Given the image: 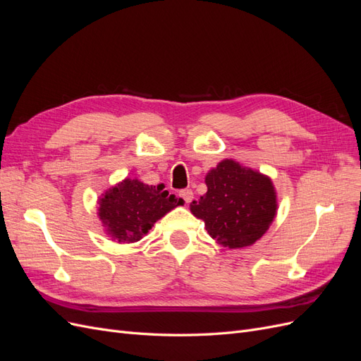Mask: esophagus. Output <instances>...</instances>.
Here are the masks:
<instances>
[{"instance_id":"1","label":"esophagus","mask_w":361,"mask_h":361,"mask_svg":"<svg viewBox=\"0 0 361 361\" xmlns=\"http://www.w3.org/2000/svg\"><path fill=\"white\" fill-rule=\"evenodd\" d=\"M179 197H180L185 203L188 204V203L192 200V197H194V192H192V190H190V188L182 190V191L179 192Z\"/></svg>"}]
</instances>
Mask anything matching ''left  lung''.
I'll return each mask as SVG.
<instances>
[{
  "instance_id": "8db88e82",
  "label": "left lung",
  "mask_w": 361,
  "mask_h": 361,
  "mask_svg": "<svg viewBox=\"0 0 361 361\" xmlns=\"http://www.w3.org/2000/svg\"><path fill=\"white\" fill-rule=\"evenodd\" d=\"M206 194L190 204L212 239L228 248L253 245L277 215V192L267 174L223 159L207 171Z\"/></svg>"
}]
</instances>
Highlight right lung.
<instances>
[{
  "instance_id": "1",
  "label": "right lung",
  "mask_w": 361,
  "mask_h": 361,
  "mask_svg": "<svg viewBox=\"0 0 361 361\" xmlns=\"http://www.w3.org/2000/svg\"><path fill=\"white\" fill-rule=\"evenodd\" d=\"M97 204V216L106 235L118 244H133L147 235L159 218L183 204V200L169 195L162 183L155 187L126 178L108 188Z\"/></svg>"
}]
</instances>
